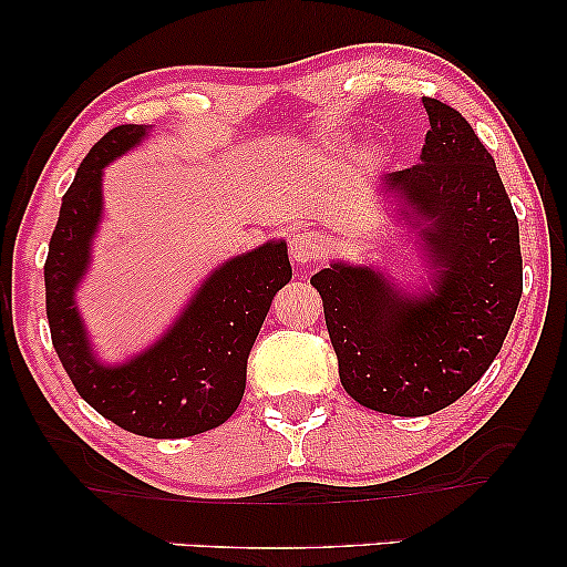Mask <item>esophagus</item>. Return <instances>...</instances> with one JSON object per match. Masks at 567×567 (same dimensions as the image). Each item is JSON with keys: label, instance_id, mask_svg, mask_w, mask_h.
<instances>
[{"label": "esophagus", "instance_id": "esophagus-1", "mask_svg": "<svg viewBox=\"0 0 567 567\" xmlns=\"http://www.w3.org/2000/svg\"><path fill=\"white\" fill-rule=\"evenodd\" d=\"M324 250H328V239L320 231L312 229H297L289 237V252L299 266H312L315 260H320Z\"/></svg>", "mask_w": 567, "mask_h": 567}]
</instances>
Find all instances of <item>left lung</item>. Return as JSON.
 <instances>
[{"label":"left lung","mask_w":567,"mask_h":567,"mask_svg":"<svg viewBox=\"0 0 567 567\" xmlns=\"http://www.w3.org/2000/svg\"><path fill=\"white\" fill-rule=\"evenodd\" d=\"M421 162L382 181L431 266V289L402 293L369 266L332 262L320 291L340 384L363 408L421 417L485 374L522 299L518 219L491 152L460 111L423 97Z\"/></svg>","instance_id":"1"}]
</instances>
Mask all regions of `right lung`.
Wrapping results in <instances>:
<instances>
[{"instance_id": "obj_1", "label": "right lung", "mask_w": 567, "mask_h": 567, "mask_svg": "<svg viewBox=\"0 0 567 567\" xmlns=\"http://www.w3.org/2000/svg\"><path fill=\"white\" fill-rule=\"evenodd\" d=\"M144 136V126H115L76 169L43 266L45 315L59 361L87 405L136 436L185 439L216 429L237 410L247 355L276 291L291 281V262L284 239L221 262L157 343L121 367L100 363L74 291L103 216V167Z\"/></svg>"}]
</instances>
